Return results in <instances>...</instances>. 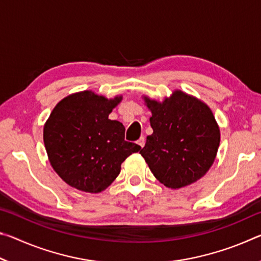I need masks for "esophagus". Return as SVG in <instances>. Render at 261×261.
Listing matches in <instances>:
<instances>
[{"label":"esophagus","instance_id":"34e87169","mask_svg":"<svg viewBox=\"0 0 261 261\" xmlns=\"http://www.w3.org/2000/svg\"><path fill=\"white\" fill-rule=\"evenodd\" d=\"M137 144H138L139 146L143 148L145 146V138H144V137H140V138L138 139V141H137Z\"/></svg>","mask_w":261,"mask_h":261}]
</instances>
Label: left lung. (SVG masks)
Masks as SVG:
<instances>
[{
	"mask_svg": "<svg viewBox=\"0 0 261 261\" xmlns=\"http://www.w3.org/2000/svg\"><path fill=\"white\" fill-rule=\"evenodd\" d=\"M145 101L152 112L153 134L139 153L153 175L170 189L201 178L213 165L220 145V130L211 109L180 91L162 103Z\"/></svg>",
	"mask_w": 261,
	"mask_h": 261,
	"instance_id": "obj_1",
	"label": "left lung"
}]
</instances>
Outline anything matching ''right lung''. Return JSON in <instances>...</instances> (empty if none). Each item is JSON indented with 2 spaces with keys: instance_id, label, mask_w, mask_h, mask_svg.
Returning <instances> with one entry per match:
<instances>
[{
  "instance_id": "obj_1",
  "label": "right lung",
  "mask_w": 261,
  "mask_h": 261,
  "mask_svg": "<svg viewBox=\"0 0 261 261\" xmlns=\"http://www.w3.org/2000/svg\"><path fill=\"white\" fill-rule=\"evenodd\" d=\"M120 101L84 91L64 98L51 112L43 143L51 167L72 188L103 191L120 174L122 162L141 148L124 140L121 122L108 118Z\"/></svg>"
}]
</instances>
